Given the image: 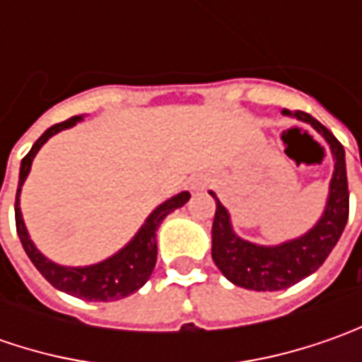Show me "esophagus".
<instances>
[{"label":"esophagus","mask_w":362,"mask_h":362,"mask_svg":"<svg viewBox=\"0 0 362 362\" xmlns=\"http://www.w3.org/2000/svg\"><path fill=\"white\" fill-rule=\"evenodd\" d=\"M209 187V179L207 177H195L193 181H191V191L193 193H202V191H205V189Z\"/></svg>","instance_id":"obj_1"}]
</instances>
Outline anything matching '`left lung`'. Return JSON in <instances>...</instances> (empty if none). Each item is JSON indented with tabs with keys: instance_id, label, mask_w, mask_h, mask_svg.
<instances>
[{
	"instance_id": "left-lung-1",
	"label": "left lung",
	"mask_w": 362,
	"mask_h": 362,
	"mask_svg": "<svg viewBox=\"0 0 362 362\" xmlns=\"http://www.w3.org/2000/svg\"><path fill=\"white\" fill-rule=\"evenodd\" d=\"M284 115L310 124L318 134H322L334 160L327 205L313 228L304 235L278 245L247 242L233 231L230 211L221 205L216 193L209 191L217 205L211 228V257L231 284L257 292L286 290L314 274L337 245L349 219V183L342 145L327 127H322L310 115L302 110H284Z\"/></svg>"
}]
</instances>
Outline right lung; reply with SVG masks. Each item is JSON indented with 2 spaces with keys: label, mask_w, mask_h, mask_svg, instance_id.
Segmentation results:
<instances>
[{
  "label": "right lung",
  "mask_w": 362,
  "mask_h": 362,
  "mask_svg": "<svg viewBox=\"0 0 362 362\" xmlns=\"http://www.w3.org/2000/svg\"><path fill=\"white\" fill-rule=\"evenodd\" d=\"M80 120H84V115L72 117V119L49 127L48 131L35 141L30 153L21 159L20 183H18V195H16V228H18V235H20V242L28 257L54 288L62 290L66 294H72L76 298L88 300V302L92 300L94 302H112V300L131 296L132 292H136L139 288L146 284V280L151 278L155 264H157V230L163 223V219L169 214H173L175 209L183 207L191 195H189V191H181L171 199L160 203L159 207H155L151 211V216L146 217L145 223L134 233L131 242L124 247H120L117 254H112L98 264L60 266V264L48 259L35 247V243L32 242L28 228L23 223V216L20 209V193L28 175H30V169H32V160L35 159L37 151L44 146V143L49 136L74 127Z\"/></svg>",
  "instance_id": "add662e5"
}]
</instances>
